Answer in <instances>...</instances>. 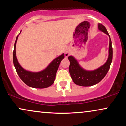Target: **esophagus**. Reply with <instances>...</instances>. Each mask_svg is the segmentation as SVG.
<instances>
[{
	"label": "esophagus",
	"instance_id": "1",
	"mask_svg": "<svg viewBox=\"0 0 126 126\" xmlns=\"http://www.w3.org/2000/svg\"><path fill=\"white\" fill-rule=\"evenodd\" d=\"M70 55V51L69 50H66V51H65V57H68Z\"/></svg>",
	"mask_w": 126,
	"mask_h": 126
}]
</instances>
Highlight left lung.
<instances>
[{
    "instance_id": "obj_1",
    "label": "left lung",
    "mask_w": 126,
    "mask_h": 126,
    "mask_svg": "<svg viewBox=\"0 0 126 126\" xmlns=\"http://www.w3.org/2000/svg\"><path fill=\"white\" fill-rule=\"evenodd\" d=\"M98 28L101 32L109 36L110 44L109 50H108L109 54H108V59L106 63L99 68L92 71H88L82 69L79 64L77 60L73 56H69L68 59L70 61L69 70L73 81L76 85L82 86V87H89L99 83L107 73L111 66L113 56L111 38L106 27L102 24L99 23Z\"/></svg>"
}]
</instances>
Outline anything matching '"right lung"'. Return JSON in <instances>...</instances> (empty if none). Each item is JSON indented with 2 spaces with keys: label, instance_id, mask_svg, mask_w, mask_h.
<instances>
[{
  "label": "right lung",
  "instance_id": "obj_1",
  "mask_svg": "<svg viewBox=\"0 0 126 126\" xmlns=\"http://www.w3.org/2000/svg\"><path fill=\"white\" fill-rule=\"evenodd\" d=\"M21 32H20V33ZM17 36L14 44L13 51V63L17 73L20 79L29 87L35 88H45L51 86L54 83L56 75L61 60L64 58V54H61L53 60L47 68L39 72L27 71L22 68L19 63L16 56L15 47L18 40Z\"/></svg>",
  "mask_w": 126,
  "mask_h": 126
}]
</instances>
